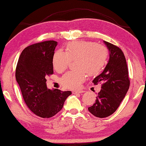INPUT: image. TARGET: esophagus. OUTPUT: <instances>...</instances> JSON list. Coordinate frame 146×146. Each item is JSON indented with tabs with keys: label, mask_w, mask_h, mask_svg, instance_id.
<instances>
[{
	"label": "esophagus",
	"mask_w": 146,
	"mask_h": 146,
	"mask_svg": "<svg viewBox=\"0 0 146 146\" xmlns=\"http://www.w3.org/2000/svg\"><path fill=\"white\" fill-rule=\"evenodd\" d=\"M85 92L83 90H78V91H73L72 93L73 94H82V93H84Z\"/></svg>",
	"instance_id": "obj_1"
}]
</instances>
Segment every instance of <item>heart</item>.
<instances>
[{
  "instance_id": "1",
  "label": "heart",
  "mask_w": 146,
  "mask_h": 146,
  "mask_svg": "<svg viewBox=\"0 0 146 146\" xmlns=\"http://www.w3.org/2000/svg\"><path fill=\"white\" fill-rule=\"evenodd\" d=\"M108 56V50L103 44L90 41H76L66 46V51L58 49L52 57V64L58 72L66 69L71 60H76V66L80 68L70 71L61 77V83L65 87L76 89L85 82L86 73L96 75L103 70Z\"/></svg>"
}]
</instances>
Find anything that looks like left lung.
<instances>
[{
    "instance_id": "left-lung-1",
    "label": "left lung",
    "mask_w": 146,
    "mask_h": 146,
    "mask_svg": "<svg viewBox=\"0 0 146 146\" xmlns=\"http://www.w3.org/2000/svg\"><path fill=\"white\" fill-rule=\"evenodd\" d=\"M110 51L107 66L93 80L94 85L102 83L95 103L88 107L92 114L99 118L110 116L117 110L130 86L129 71L123 52L118 46L104 41Z\"/></svg>"
}]
</instances>
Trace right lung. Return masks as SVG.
Returning a JSON list of instances; mask_svg holds the SVG:
<instances>
[{
  "label": "right lung",
  "mask_w": 146,
  "mask_h": 146,
  "mask_svg": "<svg viewBox=\"0 0 146 146\" xmlns=\"http://www.w3.org/2000/svg\"><path fill=\"white\" fill-rule=\"evenodd\" d=\"M58 42L47 41L27 46L22 51L15 78L27 106L40 117L55 115L71 92L48 89L46 77L53 74L52 57Z\"/></svg>",
  "instance_id": "right-lung-1"
}]
</instances>
